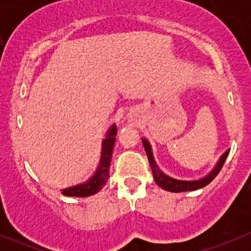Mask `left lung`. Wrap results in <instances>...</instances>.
Instances as JSON below:
<instances>
[{
	"label": "left lung",
	"instance_id": "8db88e82",
	"mask_svg": "<svg viewBox=\"0 0 251 251\" xmlns=\"http://www.w3.org/2000/svg\"><path fill=\"white\" fill-rule=\"evenodd\" d=\"M142 143H143L144 151H146L149 164H151V173H153V176H154V181L156 182V184H158L159 187H161V188L165 189V191L175 192V193H178V192H186V191H196V189L203 188V187L207 186V184H209L210 182H211L212 179L219 175L220 171H221L222 166H224L225 164V160H226L227 155H228L229 153V151H227L226 153L221 156V159H220V161L217 163V165L215 166L214 170L207 175L206 177H204V178L198 179V181H179V179L171 178V177L166 176L165 174L161 173V170L156 166V163L154 161L151 144L148 143V141L144 140V138L142 140Z\"/></svg>",
	"mask_w": 251,
	"mask_h": 251
}]
</instances>
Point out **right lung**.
<instances>
[{
    "instance_id": "obj_1",
    "label": "right lung",
    "mask_w": 251,
    "mask_h": 251,
    "mask_svg": "<svg viewBox=\"0 0 251 251\" xmlns=\"http://www.w3.org/2000/svg\"><path fill=\"white\" fill-rule=\"evenodd\" d=\"M118 130L116 126L113 125L107 133V138L103 141L102 144V158H100V166H98L96 174L88 179L86 183L78 184V186L69 187V188L62 189L63 196L67 197H88L97 193L98 191L105 186L108 178H109V168L111 155H113L114 144H115V136Z\"/></svg>"
}]
</instances>
